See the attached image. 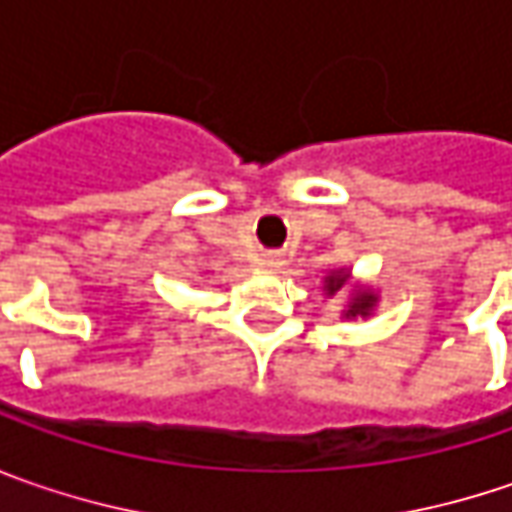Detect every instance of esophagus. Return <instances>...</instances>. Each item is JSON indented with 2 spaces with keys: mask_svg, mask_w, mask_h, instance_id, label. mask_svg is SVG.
Returning a JSON list of instances; mask_svg holds the SVG:
<instances>
[{
  "mask_svg": "<svg viewBox=\"0 0 512 512\" xmlns=\"http://www.w3.org/2000/svg\"><path fill=\"white\" fill-rule=\"evenodd\" d=\"M260 263H263V266H266V269H278V266H280V257L269 255V257H263V260H260Z\"/></svg>",
  "mask_w": 512,
  "mask_h": 512,
  "instance_id": "esophagus-1",
  "label": "esophagus"
}]
</instances>
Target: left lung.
Listing matches in <instances>:
<instances>
[{"mask_svg":"<svg viewBox=\"0 0 512 512\" xmlns=\"http://www.w3.org/2000/svg\"><path fill=\"white\" fill-rule=\"evenodd\" d=\"M352 283V269H332V272H326V278H323V295L326 298H332V295H338L344 286ZM378 303H381V295L367 286V283H355L352 286V295L346 300V309H344V318L346 321H352V318H369V315H375V309H378Z\"/></svg>","mask_w":512,"mask_h":512,"instance_id":"8db88e82","label":"left lung"}]
</instances>
